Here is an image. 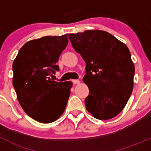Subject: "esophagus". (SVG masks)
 I'll list each match as a JSON object with an SVG mask.
<instances>
[{"label":"esophagus","mask_w":151,"mask_h":151,"mask_svg":"<svg viewBox=\"0 0 151 151\" xmlns=\"http://www.w3.org/2000/svg\"><path fill=\"white\" fill-rule=\"evenodd\" d=\"M72 82H73V83H74V85L79 84V83H80V81L79 80H72Z\"/></svg>","instance_id":"34e87169"}]
</instances>
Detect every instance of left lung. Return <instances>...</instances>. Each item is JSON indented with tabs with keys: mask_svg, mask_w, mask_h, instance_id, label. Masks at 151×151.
I'll use <instances>...</instances> for the list:
<instances>
[{
	"mask_svg": "<svg viewBox=\"0 0 151 151\" xmlns=\"http://www.w3.org/2000/svg\"><path fill=\"white\" fill-rule=\"evenodd\" d=\"M68 39L86 63L83 81L89 88L87 110L99 120L117 116L134 87L135 68L129 48L104 30L70 33Z\"/></svg>",
	"mask_w": 151,
	"mask_h": 151,
	"instance_id": "8db88e82",
	"label": "left lung"
}]
</instances>
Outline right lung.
<instances>
[{"label": "right lung", "instance_id": "obj_1", "mask_svg": "<svg viewBox=\"0 0 151 151\" xmlns=\"http://www.w3.org/2000/svg\"><path fill=\"white\" fill-rule=\"evenodd\" d=\"M68 42L67 34L29 41L13 62V86L18 101L38 122H53L66 109L72 83H58L50 76L59 71L56 63Z\"/></svg>", "mask_w": 151, "mask_h": 151}]
</instances>
